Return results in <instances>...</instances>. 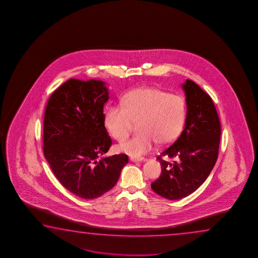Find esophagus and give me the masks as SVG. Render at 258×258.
<instances>
[{"label":"esophagus","mask_w":258,"mask_h":258,"mask_svg":"<svg viewBox=\"0 0 258 258\" xmlns=\"http://www.w3.org/2000/svg\"><path fill=\"white\" fill-rule=\"evenodd\" d=\"M130 160H131V162H144L145 161V159L143 157H131Z\"/></svg>","instance_id":"obj_1"}]
</instances>
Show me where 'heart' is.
<instances>
[{"instance_id":"obj_1","label":"heart","mask_w":258,"mask_h":258,"mask_svg":"<svg viewBox=\"0 0 258 258\" xmlns=\"http://www.w3.org/2000/svg\"><path fill=\"white\" fill-rule=\"evenodd\" d=\"M122 104L112 105L106 110V130L114 139L122 141L130 136L137 123L139 134L118 144L116 150L120 153L142 156L156 143L171 144L183 129L187 105L179 95L156 88H136L123 96Z\"/></svg>"}]
</instances>
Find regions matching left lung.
<instances>
[{
	"instance_id": "obj_1",
	"label": "left lung",
	"mask_w": 258,
	"mask_h": 258,
	"mask_svg": "<svg viewBox=\"0 0 258 258\" xmlns=\"http://www.w3.org/2000/svg\"><path fill=\"white\" fill-rule=\"evenodd\" d=\"M187 116L180 136L157 157L162 174L151 184L153 191L170 201L194 192L209 177L219 154L221 127L214 103L195 82L182 85ZM162 156L174 159L162 160Z\"/></svg>"
}]
</instances>
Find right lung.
Masks as SVG:
<instances>
[{
	"label": "right lung",
	"instance_id": "obj_1",
	"mask_svg": "<svg viewBox=\"0 0 258 258\" xmlns=\"http://www.w3.org/2000/svg\"><path fill=\"white\" fill-rule=\"evenodd\" d=\"M105 82L70 79L49 97L43 123L44 156L70 192L93 200L107 192L128 162L126 154L100 159L112 140L105 126Z\"/></svg>",
	"mask_w": 258,
	"mask_h": 258
}]
</instances>
